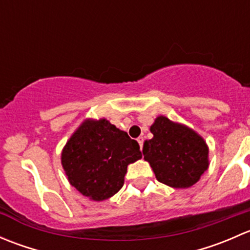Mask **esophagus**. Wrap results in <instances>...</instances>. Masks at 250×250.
Returning <instances> with one entry per match:
<instances>
[{"label": "esophagus", "mask_w": 250, "mask_h": 250, "mask_svg": "<svg viewBox=\"0 0 250 250\" xmlns=\"http://www.w3.org/2000/svg\"><path fill=\"white\" fill-rule=\"evenodd\" d=\"M137 141H138V144H139V146H140V148H143V143H144V138L143 137H139L137 139Z\"/></svg>", "instance_id": "obj_1"}]
</instances>
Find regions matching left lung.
<instances>
[{
	"instance_id": "1",
	"label": "left lung",
	"mask_w": 250,
	"mask_h": 250,
	"mask_svg": "<svg viewBox=\"0 0 250 250\" xmlns=\"http://www.w3.org/2000/svg\"><path fill=\"white\" fill-rule=\"evenodd\" d=\"M150 130L153 138L145 140L143 155L156 179L174 188L195 185L209 167L206 140L192 128L166 116H158Z\"/></svg>"
}]
</instances>
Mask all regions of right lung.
<instances>
[{
	"instance_id": "obj_1",
	"label": "right lung",
	"mask_w": 250,
	"mask_h": 250,
	"mask_svg": "<svg viewBox=\"0 0 250 250\" xmlns=\"http://www.w3.org/2000/svg\"><path fill=\"white\" fill-rule=\"evenodd\" d=\"M140 158L139 144L106 118L83 121L62 151L69 183L95 202L117 193L125 184L127 167Z\"/></svg>"
}]
</instances>
